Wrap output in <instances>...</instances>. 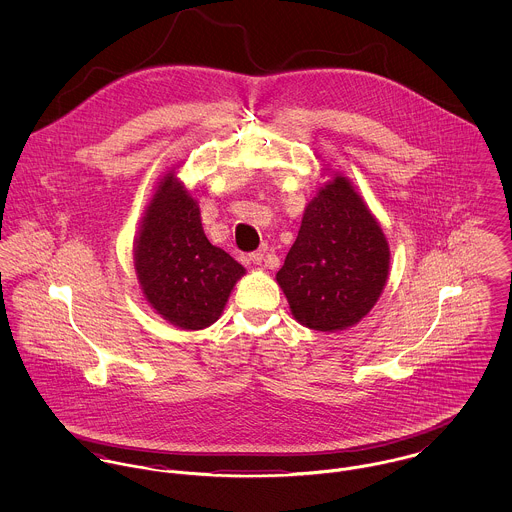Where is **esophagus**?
<instances>
[{"mask_svg":"<svg viewBox=\"0 0 512 512\" xmlns=\"http://www.w3.org/2000/svg\"><path fill=\"white\" fill-rule=\"evenodd\" d=\"M266 260V250H256L250 254V262L256 266H262V262Z\"/></svg>","mask_w":512,"mask_h":512,"instance_id":"esophagus-1","label":"esophagus"}]
</instances>
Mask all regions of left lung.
Segmentation results:
<instances>
[{"instance_id": "left-lung-1", "label": "left lung", "mask_w": 512, "mask_h": 512, "mask_svg": "<svg viewBox=\"0 0 512 512\" xmlns=\"http://www.w3.org/2000/svg\"><path fill=\"white\" fill-rule=\"evenodd\" d=\"M303 211L276 282L303 327L337 333L357 325L388 280L390 246L351 179L331 169Z\"/></svg>"}]
</instances>
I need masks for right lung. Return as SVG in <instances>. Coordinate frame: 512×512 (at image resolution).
I'll list each match as a JSON object with an SVG mask.
<instances>
[{
	"mask_svg": "<svg viewBox=\"0 0 512 512\" xmlns=\"http://www.w3.org/2000/svg\"><path fill=\"white\" fill-rule=\"evenodd\" d=\"M165 171L134 238V268L147 305L167 323L199 331L213 325L246 270L203 230L199 201Z\"/></svg>",
	"mask_w": 512,
	"mask_h": 512,
	"instance_id": "obj_1",
	"label": "right lung"
}]
</instances>
